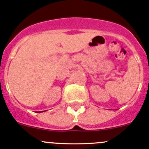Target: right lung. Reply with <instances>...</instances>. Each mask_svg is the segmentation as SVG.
I'll return each instance as SVG.
<instances>
[{
	"instance_id": "right-lung-1",
	"label": "right lung",
	"mask_w": 149,
	"mask_h": 149,
	"mask_svg": "<svg viewBox=\"0 0 149 149\" xmlns=\"http://www.w3.org/2000/svg\"><path fill=\"white\" fill-rule=\"evenodd\" d=\"M44 112V111H42V112Z\"/></svg>"
}]
</instances>
